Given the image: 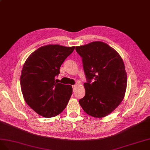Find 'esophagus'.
<instances>
[{"label": "esophagus", "instance_id": "34e87169", "mask_svg": "<svg viewBox=\"0 0 150 150\" xmlns=\"http://www.w3.org/2000/svg\"><path fill=\"white\" fill-rule=\"evenodd\" d=\"M76 87H77V85H72L73 90H74V91H75V88H76Z\"/></svg>", "mask_w": 150, "mask_h": 150}]
</instances>
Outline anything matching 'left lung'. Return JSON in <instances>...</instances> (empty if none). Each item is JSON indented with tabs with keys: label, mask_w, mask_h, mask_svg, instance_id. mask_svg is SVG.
<instances>
[{
	"label": "left lung",
	"mask_w": 150,
	"mask_h": 150,
	"mask_svg": "<svg viewBox=\"0 0 150 150\" xmlns=\"http://www.w3.org/2000/svg\"><path fill=\"white\" fill-rule=\"evenodd\" d=\"M75 50L82 58L87 79L84 83L85 95L79 104L91 116L105 117L125 97L127 87L125 63L116 51L101 41L76 46ZM92 79L93 83L91 82Z\"/></svg>",
	"instance_id": "obj_1"
}]
</instances>
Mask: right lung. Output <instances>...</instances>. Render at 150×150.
Segmentation results:
<instances>
[{
	"label": "right lung",
	"mask_w": 150,
	"mask_h": 150,
	"mask_svg": "<svg viewBox=\"0 0 150 150\" xmlns=\"http://www.w3.org/2000/svg\"><path fill=\"white\" fill-rule=\"evenodd\" d=\"M74 50L75 46L46 45L30 54L24 64L21 91L28 105L41 116H56L68 104L72 94L71 85L58 83L55 77Z\"/></svg>",
	"instance_id": "obj_1"
}]
</instances>
